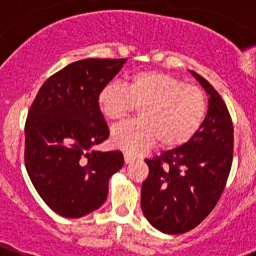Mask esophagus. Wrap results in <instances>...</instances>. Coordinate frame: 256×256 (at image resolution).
<instances>
[{"instance_id":"obj_1","label":"esophagus","mask_w":256,"mask_h":256,"mask_svg":"<svg viewBox=\"0 0 256 256\" xmlns=\"http://www.w3.org/2000/svg\"><path fill=\"white\" fill-rule=\"evenodd\" d=\"M124 160H125V164H131L132 161H135V157H134L132 154L125 152V154H124Z\"/></svg>"}]
</instances>
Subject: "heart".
<instances>
[{
  "label": "heart",
  "instance_id": "obj_1",
  "mask_svg": "<svg viewBox=\"0 0 256 256\" xmlns=\"http://www.w3.org/2000/svg\"><path fill=\"white\" fill-rule=\"evenodd\" d=\"M98 108L109 121H120L136 108L140 118L118 126L112 142L138 154L156 141L164 148L187 144L202 128L207 116L204 92L196 85L157 70L132 74L125 82H108L98 94Z\"/></svg>",
  "mask_w": 256,
  "mask_h": 256
}]
</instances>
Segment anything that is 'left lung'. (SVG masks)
I'll list each match as a JSON object with an SVG mask.
<instances>
[{"label":"left lung","instance_id":"8db88e82","mask_svg":"<svg viewBox=\"0 0 256 256\" xmlns=\"http://www.w3.org/2000/svg\"><path fill=\"white\" fill-rule=\"evenodd\" d=\"M209 95L202 128L182 146L147 158L148 176L141 188V209L152 226L182 234L202 223L218 203L233 161L234 130L220 95L190 72Z\"/></svg>","mask_w":256,"mask_h":256}]
</instances>
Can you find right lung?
<instances>
[{"mask_svg": "<svg viewBox=\"0 0 256 256\" xmlns=\"http://www.w3.org/2000/svg\"><path fill=\"white\" fill-rule=\"evenodd\" d=\"M126 59H82L46 80L26 120L24 164L46 204L80 218L104 204L109 180L124 166L120 151H95L109 138L98 94Z\"/></svg>", "mask_w": 256, "mask_h": 256, "instance_id": "obj_1", "label": "right lung"}]
</instances>
